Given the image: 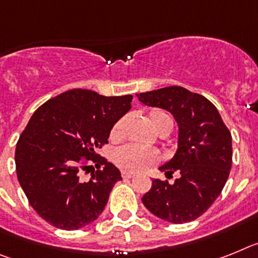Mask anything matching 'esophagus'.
Returning a JSON list of instances; mask_svg holds the SVG:
<instances>
[{"instance_id": "34e87169", "label": "esophagus", "mask_w": 258, "mask_h": 258, "mask_svg": "<svg viewBox=\"0 0 258 258\" xmlns=\"http://www.w3.org/2000/svg\"><path fill=\"white\" fill-rule=\"evenodd\" d=\"M135 175L134 172H130V171H122V178L123 179H130L132 178V176Z\"/></svg>"}]
</instances>
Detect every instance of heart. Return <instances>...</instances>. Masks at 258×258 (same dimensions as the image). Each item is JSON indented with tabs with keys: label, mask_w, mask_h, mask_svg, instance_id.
<instances>
[{
	"label": "heart",
	"mask_w": 258,
	"mask_h": 258,
	"mask_svg": "<svg viewBox=\"0 0 258 258\" xmlns=\"http://www.w3.org/2000/svg\"><path fill=\"white\" fill-rule=\"evenodd\" d=\"M152 124L154 128L160 132L163 128H172L171 116L165 111L153 110L149 114ZM127 118L122 116L116 120L110 130L111 140H119L124 136L126 131ZM160 160V156L153 149L139 147L135 144L123 145V147L115 149L113 153V161L116 166L120 167L124 171H142L147 167L152 166L157 161Z\"/></svg>",
	"instance_id": "b5f03b06"
}]
</instances>
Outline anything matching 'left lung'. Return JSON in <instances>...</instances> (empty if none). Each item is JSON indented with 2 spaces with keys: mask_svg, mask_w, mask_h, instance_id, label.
Returning <instances> with one entry per match:
<instances>
[{
  "mask_svg": "<svg viewBox=\"0 0 258 258\" xmlns=\"http://www.w3.org/2000/svg\"><path fill=\"white\" fill-rule=\"evenodd\" d=\"M143 104L170 111L179 126L178 151L160 167L175 182L154 179L143 204L171 223L195 221L207 212L225 187L232 165L231 132L217 107L199 93L172 86L136 95Z\"/></svg>",
  "mask_w": 258,
  "mask_h": 258,
  "instance_id": "obj_1",
  "label": "left lung"
}]
</instances>
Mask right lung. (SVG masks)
Returning a JSON list of instances; mask_svg holds the SVG:
<instances>
[{"label": "right lung", "instance_id": "right-lung-1", "mask_svg": "<svg viewBox=\"0 0 258 258\" xmlns=\"http://www.w3.org/2000/svg\"><path fill=\"white\" fill-rule=\"evenodd\" d=\"M132 96L106 97L89 89H71L50 98L31 116L15 149L19 184L36 213L57 228L79 230L105 209L120 171L97 148L131 109ZM98 170L89 181L79 172L89 162Z\"/></svg>", "mask_w": 258, "mask_h": 258}]
</instances>
